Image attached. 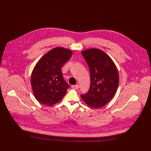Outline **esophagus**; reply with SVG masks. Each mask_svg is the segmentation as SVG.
I'll return each mask as SVG.
<instances>
[{
  "label": "esophagus",
  "instance_id": "34e87169",
  "mask_svg": "<svg viewBox=\"0 0 151 151\" xmlns=\"http://www.w3.org/2000/svg\"><path fill=\"white\" fill-rule=\"evenodd\" d=\"M71 88L72 89H78L79 88V86L78 84L77 85H73V86H71Z\"/></svg>",
  "mask_w": 151,
  "mask_h": 151
}]
</instances>
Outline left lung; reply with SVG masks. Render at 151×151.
<instances>
[{"instance_id": "1", "label": "left lung", "mask_w": 151, "mask_h": 151, "mask_svg": "<svg viewBox=\"0 0 151 151\" xmlns=\"http://www.w3.org/2000/svg\"><path fill=\"white\" fill-rule=\"evenodd\" d=\"M88 65L91 86L88 92L81 97L92 108L105 106L114 96L119 84V74L113 60L98 49H89L81 52Z\"/></svg>"}]
</instances>
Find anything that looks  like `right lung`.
Returning a JSON list of instances; mask_svg holds the SVG:
<instances>
[{"mask_svg":"<svg viewBox=\"0 0 151 151\" xmlns=\"http://www.w3.org/2000/svg\"><path fill=\"white\" fill-rule=\"evenodd\" d=\"M72 51L55 47L45 54L36 64L31 76V85L37 100L51 106L59 102L70 86L65 81L61 68L71 57Z\"/></svg>","mask_w":151,"mask_h":151,"instance_id":"add662e5","label":"right lung"}]
</instances>
